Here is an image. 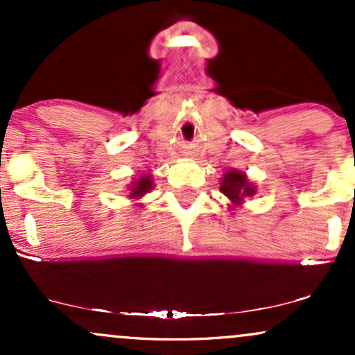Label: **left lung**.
Masks as SVG:
<instances>
[{"instance_id": "8db88e82", "label": "left lung", "mask_w": 355, "mask_h": 355, "mask_svg": "<svg viewBox=\"0 0 355 355\" xmlns=\"http://www.w3.org/2000/svg\"><path fill=\"white\" fill-rule=\"evenodd\" d=\"M220 191L230 200V210H235L245 203V198L254 197L257 185L248 180L245 172L230 168L223 173L222 180H220Z\"/></svg>"}]
</instances>
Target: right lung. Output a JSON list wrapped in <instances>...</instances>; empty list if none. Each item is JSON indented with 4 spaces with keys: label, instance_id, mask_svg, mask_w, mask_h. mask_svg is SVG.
<instances>
[{
    "label": "right lung",
    "instance_id": "right-lung-1",
    "mask_svg": "<svg viewBox=\"0 0 355 355\" xmlns=\"http://www.w3.org/2000/svg\"><path fill=\"white\" fill-rule=\"evenodd\" d=\"M152 189H153L152 173H141L140 177L133 178V180L126 185V190H128V195H126V197L133 202L140 200V198L148 193ZM135 205L141 207V203H135Z\"/></svg>",
    "mask_w": 355,
    "mask_h": 355
}]
</instances>
